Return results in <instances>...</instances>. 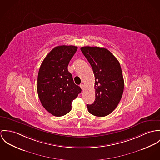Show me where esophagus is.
<instances>
[{
  "label": "esophagus",
  "instance_id": "obj_1",
  "mask_svg": "<svg viewBox=\"0 0 160 160\" xmlns=\"http://www.w3.org/2000/svg\"><path fill=\"white\" fill-rule=\"evenodd\" d=\"M80 88H82V90H83L85 88V85H83V84H80Z\"/></svg>",
  "mask_w": 160,
  "mask_h": 160
}]
</instances>
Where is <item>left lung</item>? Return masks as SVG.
<instances>
[{
	"label": "left lung",
	"mask_w": 160,
	"mask_h": 160,
	"mask_svg": "<svg viewBox=\"0 0 160 160\" xmlns=\"http://www.w3.org/2000/svg\"><path fill=\"white\" fill-rule=\"evenodd\" d=\"M81 51L92 67L95 77L96 99L87 104L88 112L97 117L112 113L119 104L124 89V80L119 61L105 48L83 47Z\"/></svg>",
	"instance_id": "left-lung-1"
}]
</instances>
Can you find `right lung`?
<instances>
[{"label":"right lung","instance_id":"right-lung-1","mask_svg":"<svg viewBox=\"0 0 160 160\" xmlns=\"http://www.w3.org/2000/svg\"><path fill=\"white\" fill-rule=\"evenodd\" d=\"M77 50V47L73 45L58 46L47 55L40 67L38 96L43 107L56 117L68 113L73 100L82 91L68 69Z\"/></svg>","mask_w":160,"mask_h":160}]
</instances>
